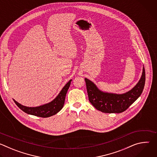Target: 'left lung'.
<instances>
[{"instance_id": "8db88e82", "label": "left lung", "mask_w": 157, "mask_h": 157, "mask_svg": "<svg viewBox=\"0 0 157 157\" xmlns=\"http://www.w3.org/2000/svg\"><path fill=\"white\" fill-rule=\"evenodd\" d=\"M89 101L98 110L104 113H121L127 109L141 95L145 82L144 67L137 84L123 94L104 92L91 80L85 78Z\"/></svg>"}]
</instances>
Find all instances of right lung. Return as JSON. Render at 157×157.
Segmentation results:
<instances>
[{"label": "right lung", "instance_id": "add662e5", "mask_svg": "<svg viewBox=\"0 0 157 157\" xmlns=\"http://www.w3.org/2000/svg\"><path fill=\"white\" fill-rule=\"evenodd\" d=\"M72 79H70L62 88L58 96L51 102L37 107H27L21 105L13 99L16 105L25 113L40 117H49L57 114L63 108L65 97Z\"/></svg>", "mask_w": 157, "mask_h": 157}]
</instances>
